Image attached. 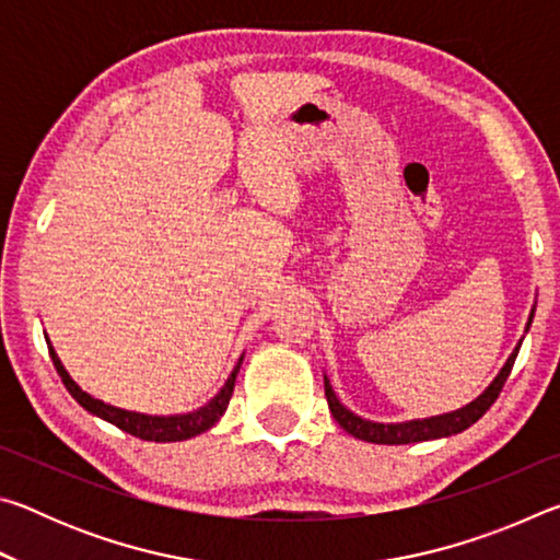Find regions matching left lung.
Segmentation results:
<instances>
[{"label": "left lung", "mask_w": 560, "mask_h": 560, "mask_svg": "<svg viewBox=\"0 0 560 560\" xmlns=\"http://www.w3.org/2000/svg\"><path fill=\"white\" fill-rule=\"evenodd\" d=\"M534 311L530 308L528 320L524 334H528L530 320H534ZM524 343V336L516 343V348L511 350V355L506 358V363L501 371L497 373L494 381L487 385V390L481 393L477 400L467 402L459 410L444 412V415H432V417H422V420H405V422H375V420H365V417L355 415L353 410L338 400V395L334 393V385H330L328 375H324V387H326V400H328V410L334 415V420L343 428L348 434L363 440V442H373V444H412V442H428V440H440V438H450V434H459L467 428H471L474 422L485 415L504 387L506 377L514 368V360L518 355V348Z\"/></svg>", "instance_id": "1"}]
</instances>
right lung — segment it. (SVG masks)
Returning a JSON list of instances; mask_svg holds the SVG:
<instances>
[{"mask_svg": "<svg viewBox=\"0 0 560 560\" xmlns=\"http://www.w3.org/2000/svg\"><path fill=\"white\" fill-rule=\"evenodd\" d=\"M44 338H46V346H49V355L54 360L56 373H59V377L66 385V390L71 393L73 400L79 402L86 412L96 415V417H101V420H106L110 424H116L118 430L132 434V438L148 440V442H183V440L197 438V434H202L210 428H214V424L220 422V417L226 412V405H230V400H232L236 373H240L242 360H244V355H242L240 363L234 365L232 375L226 377V383L220 387V393H217L210 402L197 407V410L179 412V415H148V412H136V410H122V407L108 405V402L96 400V397L89 395L79 383L73 381L69 371H66L61 358L56 355L49 336H44Z\"/></svg>", "mask_w": 560, "mask_h": 560, "instance_id": "obj_1", "label": "right lung"}]
</instances>
